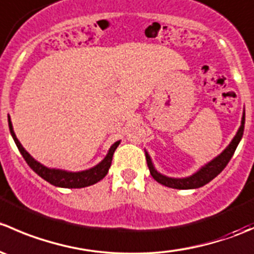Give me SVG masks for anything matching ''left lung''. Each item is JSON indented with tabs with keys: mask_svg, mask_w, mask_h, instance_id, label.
I'll return each instance as SVG.
<instances>
[{
	"mask_svg": "<svg viewBox=\"0 0 254 254\" xmlns=\"http://www.w3.org/2000/svg\"><path fill=\"white\" fill-rule=\"evenodd\" d=\"M243 130H245V113H243L242 122H241V127L238 129L237 134L235 135V137L232 139V141L230 142V145L220 153L217 157H215L214 160L210 161L207 165L201 167L200 170L196 173H194L193 176L187 177V178H170V177H166L161 173H158L157 171L153 167L152 162H151V158L148 156V153L146 152V161H147L148 170H150L151 176L153 177L155 181H157L158 183L163 184L166 187H170V188L175 189H195L200 188V187L205 186L209 183L210 181L215 178L217 175L222 172L225 167L227 166V163L230 162L231 157L234 156L235 151H236L237 145L240 143L241 139H242Z\"/></svg>",
	"mask_w": 254,
	"mask_h": 254,
	"instance_id": "left-lung-1",
	"label": "left lung"
}]
</instances>
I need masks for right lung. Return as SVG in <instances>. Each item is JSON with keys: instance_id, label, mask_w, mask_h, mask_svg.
<instances>
[{"instance_id": "right-lung-1", "label": "right lung", "mask_w": 254, "mask_h": 254, "mask_svg": "<svg viewBox=\"0 0 254 254\" xmlns=\"http://www.w3.org/2000/svg\"><path fill=\"white\" fill-rule=\"evenodd\" d=\"M8 125H9V131H11L12 137H13L14 142H16L18 150L22 153L23 158L25 160V162L28 163L30 168L37 173L38 176L42 177L43 179L49 182L50 184L55 187H61V188H84V187L92 186V184L97 183L101 179H103L104 177L108 173L109 167L112 165L113 155H114V151L117 150V147L119 146L120 141H117L113 143V146L109 148L108 153L104 157V160L101 163L96 166L93 168H89L87 171H82V172H67V171L63 170H55V168H48L45 166H43L42 163H39L38 161H35L27 151L23 148V146L20 145V142L18 141L16 134L13 131V127H12L11 119L8 117Z\"/></svg>"}]
</instances>
